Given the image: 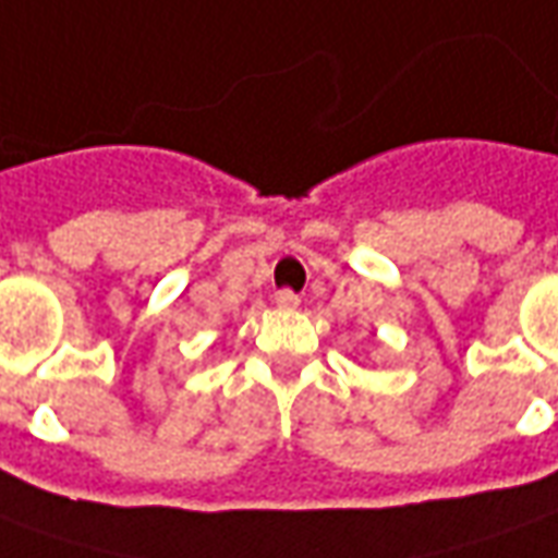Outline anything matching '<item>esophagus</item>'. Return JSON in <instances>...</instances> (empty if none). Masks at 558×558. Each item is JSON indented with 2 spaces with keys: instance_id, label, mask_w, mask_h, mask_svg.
Segmentation results:
<instances>
[{
  "instance_id": "obj_1",
  "label": "esophagus",
  "mask_w": 558,
  "mask_h": 558,
  "mask_svg": "<svg viewBox=\"0 0 558 558\" xmlns=\"http://www.w3.org/2000/svg\"><path fill=\"white\" fill-rule=\"evenodd\" d=\"M275 305L283 307V311H292V307H299V295L292 290H278L275 292Z\"/></svg>"
}]
</instances>
